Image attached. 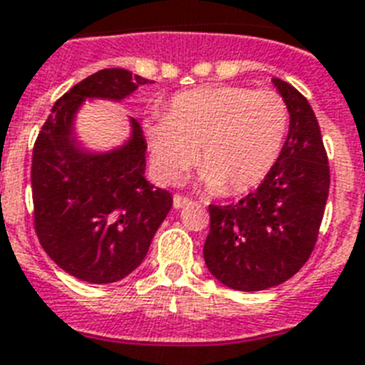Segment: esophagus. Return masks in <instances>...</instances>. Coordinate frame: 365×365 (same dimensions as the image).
Listing matches in <instances>:
<instances>
[{
    "instance_id": "esophagus-1",
    "label": "esophagus",
    "mask_w": 365,
    "mask_h": 365,
    "mask_svg": "<svg viewBox=\"0 0 365 365\" xmlns=\"http://www.w3.org/2000/svg\"><path fill=\"white\" fill-rule=\"evenodd\" d=\"M191 204V200L185 197H182V195H174V208L180 210V208H185V206H189Z\"/></svg>"
}]
</instances>
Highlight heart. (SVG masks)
I'll list each match as a JSON object with an SVG mask.
<instances>
[{"label":"heart","mask_w":365,"mask_h":365,"mask_svg":"<svg viewBox=\"0 0 365 365\" xmlns=\"http://www.w3.org/2000/svg\"><path fill=\"white\" fill-rule=\"evenodd\" d=\"M157 178L178 183L197 159L200 182L225 197L259 187L281 153L289 108L275 91L208 86L170 101L165 118L146 121Z\"/></svg>","instance_id":"b5f03b06"}]
</instances>
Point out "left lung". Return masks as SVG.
<instances>
[{
  "label": "left lung",
  "mask_w": 365,
  "mask_h": 365,
  "mask_svg": "<svg viewBox=\"0 0 365 365\" xmlns=\"http://www.w3.org/2000/svg\"><path fill=\"white\" fill-rule=\"evenodd\" d=\"M272 82L289 108L285 144L257 191L229 206L210 204V234L204 244L210 274L244 292L281 285L306 264L330 189L315 112L296 88L279 78Z\"/></svg>",
  "instance_id": "8db88e82"
}]
</instances>
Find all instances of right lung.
<instances>
[{"label":"right lung","mask_w":365,"mask_h":365,"mask_svg":"<svg viewBox=\"0 0 365 365\" xmlns=\"http://www.w3.org/2000/svg\"><path fill=\"white\" fill-rule=\"evenodd\" d=\"M150 80L103 69L73 86L52 106L31 159L35 230L43 250L86 283H115L140 266L173 195L148 182L146 138L129 118L123 144L96 152L76 133L86 99L121 103Z\"/></svg>","instance_id":"add662e5"}]
</instances>
